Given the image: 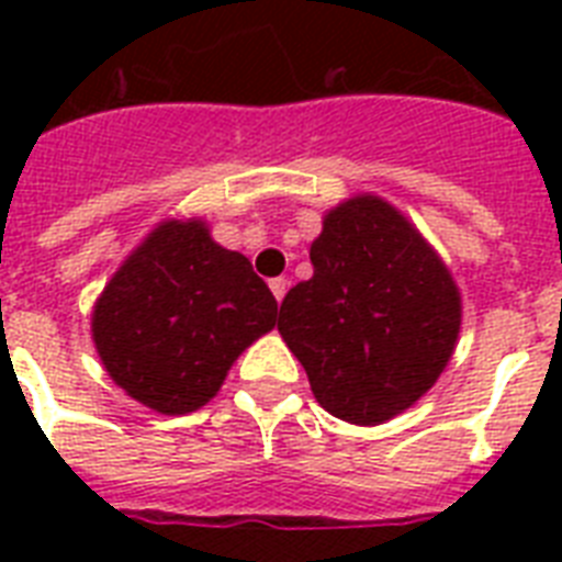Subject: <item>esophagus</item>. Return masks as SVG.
<instances>
[{
	"instance_id": "esophagus-1",
	"label": "esophagus",
	"mask_w": 562,
	"mask_h": 562,
	"mask_svg": "<svg viewBox=\"0 0 562 562\" xmlns=\"http://www.w3.org/2000/svg\"><path fill=\"white\" fill-rule=\"evenodd\" d=\"M268 285H271L273 297H277V300L285 297V291H289V280H285V277H273V280L268 282Z\"/></svg>"
}]
</instances>
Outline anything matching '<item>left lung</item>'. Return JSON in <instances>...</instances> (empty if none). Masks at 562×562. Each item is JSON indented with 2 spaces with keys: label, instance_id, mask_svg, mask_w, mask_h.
<instances>
[{
  "label": "left lung",
  "instance_id": "8db88e82",
  "mask_svg": "<svg viewBox=\"0 0 562 562\" xmlns=\"http://www.w3.org/2000/svg\"><path fill=\"white\" fill-rule=\"evenodd\" d=\"M308 256L315 273L285 294L277 329L329 414L356 426L396 417L454 350L461 297L452 273L373 194L335 206Z\"/></svg>",
  "mask_w": 562,
  "mask_h": 562
}]
</instances>
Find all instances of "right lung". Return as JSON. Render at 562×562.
<instances>
[{
    "instance_id": "obj_1",
    "label": "right lung",
    "mask_w": 562,
    "mask_h": 562,
    "mask_svg": "<svg viewBox=\"0 0 562 562\" xmlns=\"http://www.w3.org/2000/svg\"><path fill=\"white\" fill-rule=\"evenodd\" d=\"M273 324L277 300L247 256L215 245L201 221H169L110 280L92 312V338L134 400L189 414Z\"/></svg>"
}]
</instances>
